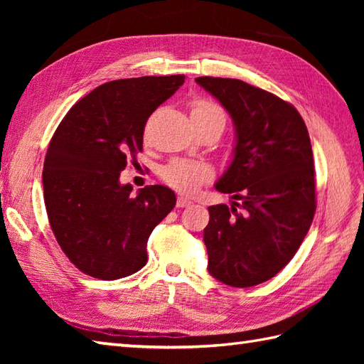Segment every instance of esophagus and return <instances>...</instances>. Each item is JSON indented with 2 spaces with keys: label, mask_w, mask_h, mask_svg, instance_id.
Returning a JSON list of instances; mask_svg holds the SVG:
<instances>
[{
  "label": "esophagus",
  "mask_w": 364,
  "mask_h": 364,
  "mask_svg": "<svg viewBox=\"0 0 364 364\" xmlns=\"http://www.w3.org/2000/svg\"><path fill=\"white\" fill-rule=\"evenodd\" d=\"M191 203H192L191 198L184 197V196H180V197H178V200H176V206H178V208H186V206H189Z\"/></svg>",
  "instance_id": "34e87169"
}]
</instances>
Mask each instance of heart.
Segmentation results:
<instances>
[{"label":"heart","instance_id":"1","mask_svg":"<svg viewBox=\"0 0 364 364\" xmlns=\"http://www.w3.org/2000/svg\"><path fill=\"white\" fill-rule=\"evenodd\" d=\"M189 112L192 123L202 125V123H219L225 125V112L219 105H215L206 98H194L189 103ZM162 180L173 189L192 194L202 184L210 181L214 172L213 167L206 162L188 161V159H175L162 168Z\"/></svg>","mask_w":364,"mask_h":364}]
</instances>
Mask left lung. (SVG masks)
<instances>
[{
    "mask_svg": "<svg viewBox=\"0 0 364 364\" xmlns=\"http://www.w3.org/2000/svg\"><path fill=\"white\" fill-rule=\"evenodd\" d=\"M231 115L233 161L215 189L231 206L208 208L203 230L208 270L219 282L249 288L275 277L304 242L316 211L310 136L296 107L241 80H196Z\"/></svg>",
    "mask_w": 364,
    "mask_h": 364,
    "instance_id": "left-lung-1",
    "label": "left lung"
}]
</instances>
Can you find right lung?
Returning a JSON list of instances; mask_svg holds the SVG:
<instances>
[{"instance_id":"right-lung-1","label":"right lung","mask_w":364,"mask_h":364,"mask_svg":"<svg viewBox=\"0 0 364 364\" xmlns=\"http://www.w3.org/2000/svg\"><path fill=\"white\" fill-rule=\"evenodd\" d=\"M183 82L184 75L105 82L59 123L43 162V198L54 237L81 272L117 280L145 266L146 241L176 197L161 184L133 196L119 178L142 151L146 120Z\"/></svg>"}]
</instances>
